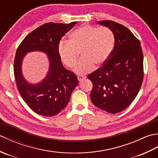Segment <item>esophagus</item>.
Listing matches in <instances>:
<instances>
[{"label":"esophagus","instance_id":"1","mask_svg":"<svg viewBox=\"0 0 158 158\" xmlns=\"http://www.w3.org/2000/svg\"><path fill=\"white\" fill-rule=\"evenodd\" d=\"M86 78V76L85 75H79L78 76H77V79H78V80L79 81H81V80L84 79Z\"/></svg>","mask_w":158,"mask_h":158}]
</instances>
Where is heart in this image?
<instances>
[{"mask_svg":"<svg viewBox=\"0 0 158 158\" xmlns=\"http://www.w3.org/2000/svg\"><path fill=\"white\" fill-rule=\"evenodd\" d=\"M115 43V35L109 28L83 25L70 33L69 41L60 43L58 54L66 66L73 68L80 52L82 58L75 71L83 74L91 72L94 64L103 65L111 54Z\"/></svg>","mask_w":158,"mask_h":158,"instance_id":"b5f03b06","label":"heart"}]
</instances>
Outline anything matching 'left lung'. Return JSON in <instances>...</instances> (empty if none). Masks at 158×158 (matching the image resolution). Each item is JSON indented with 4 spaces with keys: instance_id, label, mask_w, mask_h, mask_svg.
I'll return each mask as SVG.
<instances>
[{
    "instance_id": "left-lung-1",
    "label": "left lung",
    "mask_w": 158,
    "mask_h": 158,
    "mask_svg": "<svg viewBox=\"0 0 158 158\" xmlns=\"http://www.w3.org/2000/svg\"><path fill=\"white\" fill-rule=\"evenodd\" d=\"M109 27L115 43L108 60L88 76L93 88L92 103L109 113L126 109L135 99L143 81V54L139 40L125 26L110 20L98 22Z\"/></svg>"
}]
</instances>
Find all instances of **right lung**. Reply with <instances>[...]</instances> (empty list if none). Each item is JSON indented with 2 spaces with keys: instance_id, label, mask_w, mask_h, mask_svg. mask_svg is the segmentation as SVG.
Returning a JSON list of instances; mask_svg holds the SVG:
<instances>
[{
  "instance_id": "right-lung-1",
  "label": "right lung",
  "mask_w": 158,
  "mask_h": 158,
  "mask_svg": "<svg viewBox=\"0 0 158 158\" xmlns=\"http://www.w3.org/2000/svg\"><path fill=\"white\" fill-rule=\"evenodd\" d=\"M76 23H45L26 36L17 49L13 65L17 88L27 105L39 115L52 117L58 114L66 106L78 84L75 74L64 68L58 54L60 41ZM33 51L47 53L50 61L46 78L34 85L26 82L21 73L23 58Z\"/></svg>"
}]
</instances>
